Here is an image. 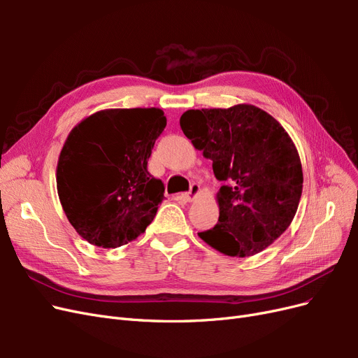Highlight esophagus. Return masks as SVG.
Instances as JSON below:
<instances>
[{"label":"esophagus","instance_id":"obj_1","mask_svg":"<svg viewBox=\"0 0 358 358\" xmlns=\"http://www.w3.org/2000/svg\"><path fill=\"white\" fill-rule=\"evenodd\" d=\"M200 192H201V189H200L199 183H192L189 191L183 194V199H185L187 201H194V200H196V199L200 196Z\"/></svg>","mask_w":358,"mask_h":358}]
</instances>
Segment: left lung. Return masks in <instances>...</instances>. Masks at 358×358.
Masks as SVG:
<instances>
[{"label":"left lung","mask_w":358,"mask_h":358,"mask_svg":"<svg viewBox=\"0 0 358 358\" xmlns=\"http://www.w3.org/2000/svg\"><path fill=\"white\" fill-rule=\"evenodd\" d=\"M180 128L225 182L216 192L218 224L200 239L229 257L264 251L288 229L301 197V162L289 134L252 104L191 109Z\"/></svg>","instance_id":"1"}]
</instances>
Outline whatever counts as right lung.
I'll return each mask as SVG.
<instances>
[{
	"label": "right lung",
	"mask_w": 358,
	"mask_h": 358,
	"mask_svg": "<svg viewBox=\"0 0 358 358\" xmlns=\"http://www.w3.org/2000/svg\"><path fill=\"white\" fill-rule=\"evenodd\" d=\"M167 119L158 107L104 109L76 125L57 166L58 196L80 237L117 248L146 231L164 185L148 173V159Z\"/></svg>",
	"instance_id": "1"
}]
</instances>
